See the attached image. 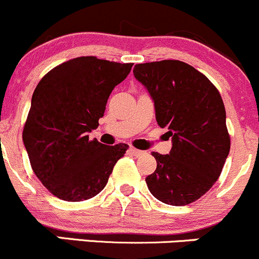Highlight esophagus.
Returning <instances> with one entry per match:
<instances>
[{
  "mask_svg": "<svg viewBox=\"0 0 259 259\" xmlns=\"http://www.w3.org/2000/svg\"><path fill=\"white\" fill-rule=\"evenodd\" d=\"M130 152L132 153V155H135V156H141V155H143V151H141V150H137V148H135V147H131L130 148Z\"/></svg>",
  "mask_w": 259,
  "mask_h": 259,
  "instance_id": "34e87169",
  "label": "esophagus"
}]
</instances>
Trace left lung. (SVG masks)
<instances>
[{
    "instance_id": "1",
    "label": "left lung",
    "mask_w": 259,
    "mask_h": 259,
    "mask_svg": "<svg viewBox=\"0 0 259 259\" xmlns=\"http://www.w3.org/2000/svg\"><path fill=\"white\" fill-rule=\"evenodd\" d=\"M133 74L172 140L168 155L152 152L157 167L146 178L148 190L168 205L194 203L219 179L229 155L222 97L204 74L180 60L136 64Z\"/></svg>"
}]
</instances>
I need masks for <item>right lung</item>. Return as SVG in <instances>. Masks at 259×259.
Returning <instances> with one entry per match:
<instances>
[{"instance_id": "obj_1", "label": "right lung", "mask_w": 259, "mask_h": 259, "mask_svg": "<svg viewBox=\"0 0 259 259\" xmlns=\"http://www.w3.org/2000/svg\"><path fill=\"white\" fill-rule=\"evenodd\" d=\"M132 65L80 56L51 69L35 88L22 140L35 175L56 198L96 196L126 153V143L103 145L88 132L99 126L109 94Z\"/></svg>"}]
</instances>
